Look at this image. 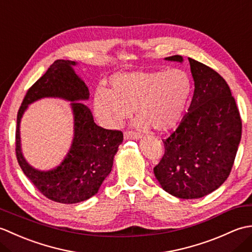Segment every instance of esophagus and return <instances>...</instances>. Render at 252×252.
Masks as SVG:
<instances>
[{
    "label": "esophagus",
    "mask_w": 252,
    "mask_h": 252,
    "mask_svg": "<svg viewBox=\"0 0 252 252\" xmlns=\"http://www.w3.org/2000/svg\"><path fill=\"white\" fill-rule=\"evenodd\" d=\"M125 138L126 140H127V138H134V140H137V138H141L142 136L138 134V133H135V132H133V131H126L125 132Z\"/></svg>",
    "instance_id": "1"
}]
</instances>
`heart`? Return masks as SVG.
Listing matches in <instances>:
<instances>
[{
    "label": "heart",
    "instance_id": "1",
    "mask_svg": "<svg viewBox=\"0 0 252 252\" xmlns=\"http://www.w3.org/2000/svg\"><path fill=\"white\" fill-rule=\"evenodd\" d=\"M191 90L189 76L180 69L116 73L109 90L95 91L94 108L108 126H120L134 108L137 127L165 132L179 125Z\"/></svg>",
    "mask_w": 252,
    "mask_h": 252
}]
</instances>
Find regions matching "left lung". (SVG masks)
<instances>
[{
	"label": "left lung",
	"instance_id": "8db88e82",
	"mask_svg": "<svg viewBox=\"0 0 252 252\" xmlns=\"http://www.w3.org/2000/svg\"><path fill=\"white\" fill-rule=\"evenodd\" d=\"M167 61L183 62L180 55ZM195 91L189 112L163 140L164 154L154 168L162 189L182 199H195L219 189L228 178L242 137V119L226 81L189 58Z\"/></svg>",
	"mask_w": 252,
	"mask_h": 252
}]
</instances>
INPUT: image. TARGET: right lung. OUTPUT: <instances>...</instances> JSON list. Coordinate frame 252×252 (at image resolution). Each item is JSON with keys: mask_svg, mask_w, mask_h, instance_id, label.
Wrapping results in <instances>:
<instances>
[{"mask_svg": "<svg viewBox=\"0 0 252 252\" xmlns=\"http://www.w3.org/2000/svg\"><path fill=\"white\" fill-rule=\"evenodd\" d=\"M77 63L58 60L26 93L17 115L16 157L21 170L42 195L62 203H77L97 194L106 176L110 173L114 157L123 141L119 130H106L94 122L92 112L82 103L74 101L75 136L71 151L57 168L39 171L27 163L20 149L19 123L28 105L43 97L67 100L88 99L85 83L73 70Z\"/></svg>", "mask_w": 252, "mask_h": 252, "instance_id": "add662e5", "label": "right lung"}]
</instances>
